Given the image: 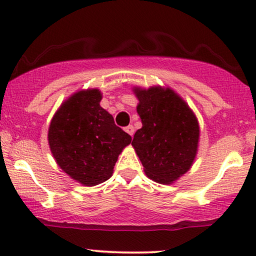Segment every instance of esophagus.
Returning a JSON list of instances; mask_svg holds the SVG:
<instances>
[{
	"mask_svg": "<svg viewBox=\"0 0 256 256\" xmlns=\"http://www.w3.org/2000/svg\"><path fill=\"white\" fill-rule=\"evenodd\" d=\"M125 131L128 132V134L132 137V136H134V128L132 125H128V126H126V128H125Z\"/></svg>",
	"mask_w": 256,
	"mask_h": 256,
	"instance_id": "esophagus-1",
	"label": "esophagus"
}]
</instances>
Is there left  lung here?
<instances>
[{"label":"left lung","instance_id":"obj_1","mask_svg":"<svg viewBox=\"0 0 256 256\" xmlns=\"http://www.w3.org/2000/svg\"><path fill=\"white\" fill-rule=\"evenodd\" d=\"M142 128L132 140L146 174L161 184L186 173L198 152L200 128L194 112L171 89L134 88Z\"/></svg>","mask_w":256,"mask_h":256}]
</instances>
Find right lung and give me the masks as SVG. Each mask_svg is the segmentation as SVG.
<instances>
[{"instance_id": "1", "label": "right lung", "mask_w": 256, "mask_h": 256, "mask_svg": "<svg viewBox=\"0 0 256 256\" xmlns=\"http://www.w3.org/2000/svg\"><path fill=\"white\" fill-rule=\"evenodd\" d=\"M98 89L82 90L52 116L48 140L58 165L78 183L94 186L112 177L119 154L131 136L100 106Z\"/></svg>"}]
</instances>
